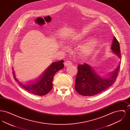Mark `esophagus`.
I'll return each instance as SVG.
<instances>
[{
	"mask_svg": "<svg viewBox=\"0 0 130 130\" xmlns=\"http://www.w3.org/2000/svg\"><path fill=\"white\" fill-rule=\"evenodd\" d=\"M64 66L65 67H68V66H71L73 64V63L70 61H66L65 62H64Z\"/></svg>",
	"mask_w": 130,
	"mask_h": 130,
	"instance_id": "1",
	"label": "esophagus"
}]
</instances>
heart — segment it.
<instances>
[{"mask_svg":"<svg viewBox=\"0 0 130 130\" xmlns=\"http://www.w3.org/2000/svg\"><path fill=\"white\" fill-rule=\"evenodd\" d=\"M86 36L82 32L75 33L71 36L68 39L69 43L73 44L80 43L86 38ZM98 42L96 39L92 38L82 44L79 47V52L81 56L83 58H86L91 56L94 52L98 45ZM66 49V47H63Z\"/></svg>","mask_w":130,"mask_h":130,"instance_id":"obj_1","label":"heart"}]
</instances>
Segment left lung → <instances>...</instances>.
I'll return each mask as SVG.
<instances>
[{
	"label": "left lung",
	"mask_w": 130,
	"mask_h": 130,
	"mask_svg": "<svg viewBox=\"0 0 130 130\" xmlns=\"http://www.w3.org/2000/svg\"><path fill=\"white\" fill-rule=\"evenodd\" d=\"M112 53L121 59L119 44L116 37L113 38L111 45ZM121 62L116 69L107 76L101 77L96 73L94 68L84 63L78 66V73L75 79V89L77 92L83 96H93L105 91L111 86L116 80Z\"/></svg>",
	"instance_id": "obj_1"
}]
</instances>
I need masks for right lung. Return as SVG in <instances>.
Returning a JSON list of instances; mask_svg holds the SVG:
<instances>
[{"label": "right lung", "instance_id": "right-lung-1", "mask_svg": "<svg viewBox=\"0 0 130 130\" xmlns=\"http://www.w3.org/2000/svg\"><path fill=\"white\" fill-rule=\"evenodd\" d=\"M62 60L59 61L52 63L41 74L35 81L31 83L30 81L28 82V84H23L15 77L14 71L13 74L14 79L25 90L34 94L42 96L49 92L53 88V80L54 76L59 70L64 68V64Z\"/></svg>", "mask_w": 130, "mask_h": 130}]
</instances>
